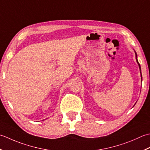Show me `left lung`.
I'll list each match as a JSON object with an SVG mask.
<instances>
[{
  "label": "left lung",
  "instance_id": "8db88e82",
  "mask_svg": "<svg viewBox=\"0 0 150 150\" xmlns=\"http://www.w3.org/2000/svg\"><path fill=\"white\" fill-rule=\"evenodd\" d=\"M135 56H136V59H137V63H138V65H139V69H140V74H141V79H142V74H141V71H140V64H139V62H138V60H137V53L135 52Z\"/></svg>",
  "mask_w": 150,
  "mask_h": 150
}]
</instances>
